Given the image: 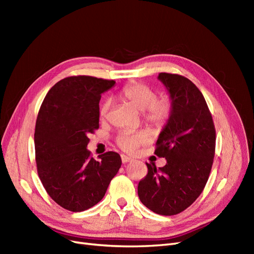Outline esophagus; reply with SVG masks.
I'll return each mask as SVG.
<instances>
[{
    "instance_id": "obj_1",
    "label": "esophagus",
    "mask_w": 254,
    "mask_h": 254,
    "mask_svg": "<svg viewBox=\"0 0 254 254\" xmlns=\"http://www.w3.org/2000/svg\"><path fill=\"white\" fill-rule=\"evenodd\" d=\"M121 159H122L123 163H127V162H130V161H132V158H130V157L125 156V155H122Z\"/></svg>"
}]
</instances>
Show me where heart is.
Here are the masks:
<instances>
[{"label": "heart", "mask_w": 254, "mask_h": 254, "mask_svg": "<svg viewBox=\"0 0 254 254\" xmlns=\"http://www.w3.org/2000/svg\"><path fill=\"white\" fill-rule=\"evenodd\" d=\"M120 97L122 101L133 106L137 110L143 111V120L153 128H163L170 121L174 105L171 97L162 95L157 97V92L152 87L144 82H132L122 89ZM111 108V102L107 99L101 107L99 114L103 119L108 117ZM150 135L142 130L137 132H123L117 137V144L121 149L127 152H133L139 146L147 144Z\"/></svg>", "instance_id": "1"}]
</instances>
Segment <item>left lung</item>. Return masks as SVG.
Listing matches in <instances>:
<instances>
[{
	"instance_id": "1",
	"label": "left lung",
	"mask_w": 254,
	"mask_h": 254,
	"mask_svg": "<svg viewBox=\"0 0 254 254\" xmlns=\"http://www.w3.org/2000/svg\"><path fill=\"white\" fill-rule=\"evenodd\" d=\"M173 101V114L160 132L155 155L166 159L163 167L146 163L148 173L137 186L141 202L171 216L189 207L209 179L216 132L211 112L199 89L184 76L160 73Z\"/></svg>"
}]
</instances>
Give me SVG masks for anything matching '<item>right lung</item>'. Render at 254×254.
Here are the masks:
<instances>
[{
  "label": "right lung",
  "mask_w": 254,
  "mask_h": 254,
  "mask_svg": "<svg viewBox=\"0 0 254 254\" xmlns=\"http://www.w3.org/2000/svg\"><path fill=\"white\" fill-rule=\"evenodd\" d=\"M114 80L79 75L58 81L48 92L35 128L39 178L54 201L72 212L102 200L122 159L108 151L99 160L87 149L88 135L99 127V101Z\"/></svg>",
  "instance_id": "add662e5"
}]
</instances>
